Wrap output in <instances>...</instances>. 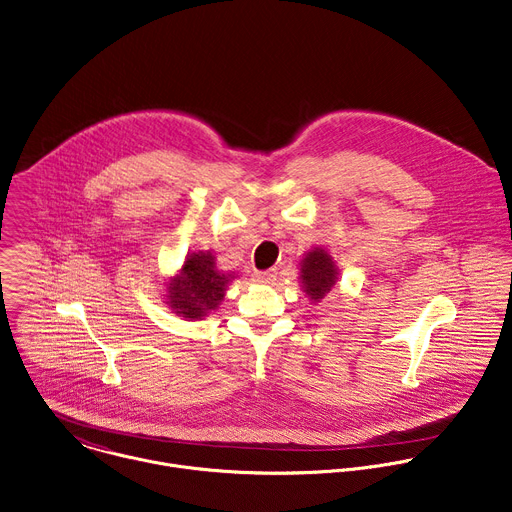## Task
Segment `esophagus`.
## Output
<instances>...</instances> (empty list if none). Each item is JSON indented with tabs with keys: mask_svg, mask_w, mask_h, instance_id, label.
Wrapping results in <instances>:
<instances>
[{
	"mask_svg": "<svg viewBox=\"0 0 512 512\" xmlns=\"http://www.w3.org/2000/svg\"><path fill=\"white\" fill-rule=\"evenodd\" d=\"M275 277H277V273H275L273 269H269V271H257V273L253 275V279H255L257 283H265V285L273 283Z\"/></svg>",
	"mask_w": 512,
	"mask_h": 512,
	"instance_id": "1",
	"label": "esophagus"
}]
</instances>
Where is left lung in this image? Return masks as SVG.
<instances>
[{"instance_id":"1","label":"left lung","mask_w":512,"mask_h":512,"mask_svg":"<svg viewBox=\"0 0 512 512\" xmlns=\"http://www.w3.org/2000/svg\"><path fill=\"white\" fill-rule=\"evenodd\" d=\"M299 267L301 287L313 303L325 299V295L335 287L339 279L337 265L323 247H315L309 253H305Z\"/></svg>"}]
</instances>
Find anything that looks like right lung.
<instances>
[{
  "mask_svg": "<svg viewBox=\"0 0 512 512\" xmlns=\"http://www.w3.org/2000/svg\"><path fill=\"white\" fill-rule=\"evenodd\" d=\"M233 273H221L211 251H197L185 257L183 267L167 283V305L183 319L197 321L215 311L225 297Z\"/></svg>",
  "mask_w": 512,
  "mask_h": 512,
  "instance_id": "1",
  "label": "right lung"
}]
</instances>
